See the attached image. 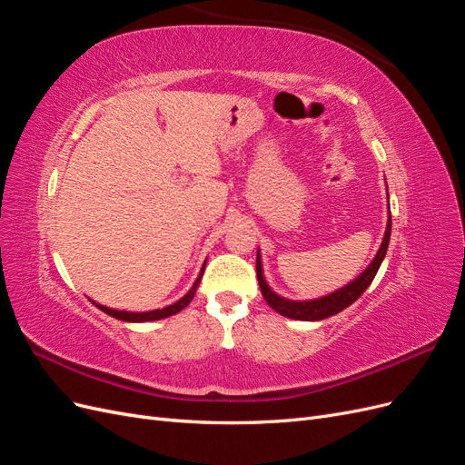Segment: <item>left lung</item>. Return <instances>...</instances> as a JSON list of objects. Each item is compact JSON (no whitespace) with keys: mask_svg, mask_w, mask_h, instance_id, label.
Here are the masks:
<instances>
[{"mask_svg":"<svg viewBox=\"0 0 465 465\" xmlns=\"http://www.w3.org/2000/svg\"><path fill=\"white\" fill-rule=\"evenodd\" d=\"M390 232H391V217H388V227H386V232H384V241H382V244H380L378 254L372 260V263L367 267V270H364L355 281H351L349 285L328 294V297H322V299H316V301H304V302L279 297V294H275L270 287H267L263 273H262V262H260V252H258L256 275H258V283H260V289H262L265 302L270 304L273 311L279 312L281 316H287V318H292V320H306V322L323 320V318H330L337 312H341L343 308H347L349 304H353L372 283L374 275L378 273V267L386 256L388 242H390Z\"/></svg>","mask_w":465,"mask_h":465,"instance_id":"8db88e82","label":"left lung"}]
</instances>
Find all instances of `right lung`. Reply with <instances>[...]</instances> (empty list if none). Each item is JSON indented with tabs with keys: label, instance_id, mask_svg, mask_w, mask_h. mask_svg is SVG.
<instances>
[{
	"label": "right lung",
	"instance_id": "obj_1",
	"mask_svg": "<svg viewBox=\"0 0 465 465\" xmlns=\"http://www.w3.org/2000/svg\"><path fill=\"white\" fill-rule=\"evenodd\" d=\"M202 275H203V270H202L200 277L195 279V283H193V287L188 291V294H184V297H182L180 301H176V302H174V304H171V306L159 308V311H151V312H125V311H112V308H106V306H103V304H96V306L101 308L103 312L110 314L112 318L124 320V322H153V320L168 318V316H173V314H178V312L182 311V308H186V306L192 302L193 294H195V289H198L200 281H202Z\"/></svg>",
	"mask_w": 465,
	"mask_h": 465
}]
</instances>
